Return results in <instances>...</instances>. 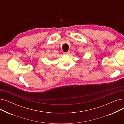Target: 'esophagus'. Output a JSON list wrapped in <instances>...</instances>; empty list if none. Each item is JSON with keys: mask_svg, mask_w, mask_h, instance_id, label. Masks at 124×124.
<instances>
[{"mask_svg": "<svg viewBox=\"0 0 124 124\" xmlns=\"http://www.w3.org/2000/svg\"><path fill=\"white\" fill-rule=\"evenodd\" d=\"M69 53H70L69 51H68V52H64V54H65V55H68Z\"/></svg>", "mask_w": 124, "mask_h": 124, "instance_id": "obj_1", "label": "esophagus"}]
</instances>
